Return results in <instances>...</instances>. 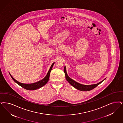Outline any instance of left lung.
<instances>
[{"instance_id":"obj_1","label":"left lung","mask_w":123,"mask_h":123,"mask_svg":"<svg viewBox=\"0 0 123 123\" xmlns=\"http://www.w3.org/2000/svg\"><path fill=\"white\" fill-rule=\"evenodd\" d=\"M64 71L66 79L68 81L69 83L72 86H73L75 88H76L77 90H79L80 91H89L92 90L93 89L95 88L96 87H97L104 80H105L106 79V78L104 79L102 81H101V82H99L98 83L91 85H85L76 82L75 81H74L73 80L71 79L67 74L66 68L65 66H64Z\"/></svg>"}]
</instances>
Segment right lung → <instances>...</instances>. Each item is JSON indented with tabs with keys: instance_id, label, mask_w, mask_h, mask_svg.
I'll return each instance as SVG.
<instances>
[{
	"instance_id": "right-lung-1",
	"label": "right lung",
	"mask_w": 123,
	"mask_h": 123,
	"mask_svg": "<svg viewBox=\"0 0 123 123\" xmlns=\"http://www.w3.org/2000/svg\"><path fill=\"white\" fill-rule=\"evenodd\" d=\"M54 64V63H53L51 65L50 69H49V70L48 72V73L47 74V75H46V76L44 77V78L42 79V80H39L37 82H35L31 84H25V83H20V82L18 81L17 80H16L15 79H14L12 76L11 75V74H10V76L11 77L12 79L13 80L15 81V83L17 84L18 85H19L20 86H21L22 87H23V88L28 90H35L37 89L40 88L42 87H43V86H44V85H45L48 82L49 80V76H50V73L51 71V70L52 69V68L53 67V65Z\"/></svg>"
}]
</instances>
